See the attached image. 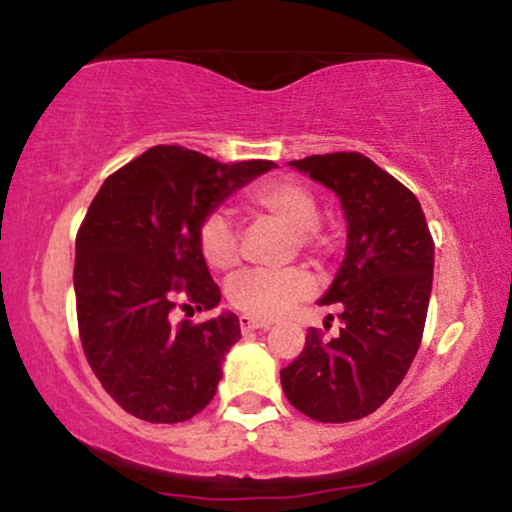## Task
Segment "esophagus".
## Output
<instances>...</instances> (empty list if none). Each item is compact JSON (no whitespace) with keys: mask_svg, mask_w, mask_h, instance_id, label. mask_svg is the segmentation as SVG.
Segmentation results:
<instances>
[{"mask_svg":"<svg viewBox=\"0 0 512 512\" xmlns=\"http://www.w3.org/2000/svg\"><path fill=\"white\" fill-rule=\"evenodd\" d=\"M241 331H256V329H271V321L249 317V314H241L239 317Z\"/></svg>","mask_w":512,"mask_h":512,"instance_id":"esophagus-1","label":"esophagus"}]
</instances>
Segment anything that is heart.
Masks as SVG:
<instances>
[{
  "label": "heart",
  "mask_w": 512,
  "mask_h": 512,
  "mask_svg": "<svg viewBox=\"0 0 512 512\" xmlns=\"http://www.w3.org/2000/svg\"><path fill=\"white\" fill-rule=\"evenodd\" d=\"M246 208L256 215L283 225L295 234L297 249L309 256H321L329 239L319 232V200L312 188L295 179H268L251 186L244 195ZM198 246L205 263L215 271H229L239 261L237 229L225 212H210L198 227ZM229 302L258 319H278L295 304L314 295L312 275L290 268V271H246L229 285Z\"/></svg>",
  "instance_id": "1"
}]
</instances>
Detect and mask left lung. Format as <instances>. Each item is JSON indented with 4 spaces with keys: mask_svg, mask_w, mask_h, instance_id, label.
<instances>
[{
    "mask_svg": "<svg viewBox=\"0 0 512 512\" xmlns=\"http://www.w3.org/2000/svg\"><path fill=\"white\" fill-rule=\"evenodd\" d=\"M341 200L346 258L319 304H338L341 333L307 331L304 350L280 370L297 411L346 423L377 411L416 358L433 287L435 244L421 203L404 183L358 152L290 162Z\"/></svg>",
    "mask_w": 512,
    "mask_h": 512,
    "instance_id": "8db88e82",
    "label": "left lung"
}]
</instances>
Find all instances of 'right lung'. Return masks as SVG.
<instances>
[{"label": "right lung", "instance_id": "1", "mask_svg": "<svg viewBox=\"0 0 512 512\" xmlns=\"http://www.w3.org/2000/svg\"><path fill=\"white\" fill-rule=\"evenodd\" d=\"M273 162L220 164L179 145L147 149L108 176L77 234L74 295L84 355L108 394L149 423H181L210 404L239 317L169 321L176 297L220 304L198 246L205 215ZM183 304V307H191Z\"/></svg>", "mask_w": 512, "mask_h": 512}]
</instances>
